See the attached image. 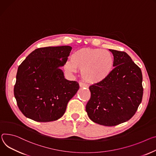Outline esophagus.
Listing matches in <instances>:
<instances>
[{
  "label": "esophagus",
  "instance_id": "34e87169",
  "mask_svg": "<svg viewBox=\"0 0 156 156\" xmlns=\"http://www.w3.org/2000/svg\"><path fill=\"white\" fill-rule=\"evenodd\" d=\"M79 85H80V87H87V86L85 84H84V83H83L82 81H80L79 82Z\"/></svg>",
  "mask_w": 156,
  "mask_h": 156
}]
</instances>
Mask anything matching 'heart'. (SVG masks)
I'll return each mask as SVG.
<instances>
[{"label":"heart","instance_id":"1","mask_svg":"<svg viewBox=\"0 0 156 156\" xmlns=\"http://www.w3.org/2000/svg\"><path fill=\"white\" fill-rule=\"evenodd\" d=\"M114 60L111 53L100 48H83L76 50L72 55V61L66 65L69 72H75L81 69L82 78L90 83L104 81L111 73Z\"/></svg>","mask_w":156,"mask_h":156}]
</instances>
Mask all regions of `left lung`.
<instances>
[{
    "label": "left lung",
    "instance_id": "left-lung-1",
    "mask_svg": "<svg viewBox=\"0 0 156 156\" xmlns=\"http://www.w3.org/2000/svg\"><path fill=\"white\" fill-rule=\"evenodd\" d=\"M109 50L114 56L115 68L104 81L90 87L86 111L94 122L113 126L135 115L143 96V75L126 52Z\"/></svg>",
    "mask_w": 156,
    "mask_h": 156
}]
</instances>
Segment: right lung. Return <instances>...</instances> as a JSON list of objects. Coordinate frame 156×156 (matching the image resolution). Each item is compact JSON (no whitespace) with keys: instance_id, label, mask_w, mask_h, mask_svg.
<instances>
[{"instance_id":"obj_1","label":"right lung","mask_w":156,"mask_h":156,"mask_svg":"<svg viewBox=\"0 0 156 156\" xmlns=\"http://www.w3.org/2000/svg\"><path fill=\"white\" fill-rule=\"evenodd\" d=\"M69 46L38 48L19 65L13 88L17 106L27 118L37 122L57 120L79 89L59 68L68 60Z\"/></svg>"}]
</instances>
